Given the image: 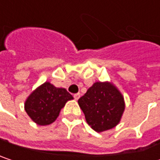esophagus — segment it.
<instances>
[{
  "mask_svg": "<svg viewBox=\"0 0 160 160\" xmlns=\"http://www.w3.org/2000/svg\"><path fill=\"white\" fill-rule=\"evenodd\" d=\"M80 97V92H78V93H75L74 94V98H75V100H79V98Z\"/></svg>",
  "mask_w": 160,
  "mask_h": 160,
  "instance_id": "obj_1",
  "label": "esophagus"
}]
</instances>
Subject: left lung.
<instances>
[{
  "label": "left lung",
  "instance_id": "obj_1",
  "mask_svg": "<svg viewBox=\"0 0 160 160\" xmlns=\"http://www.w3.org/2000/svg\"><path fill=\"white\" fill-rule=\"evenodd\" d=\"M78 103L87 123L97 132L116 127L125 110L122 93L109 81L94 82Z\"/></svg>",
  "mask_w": 160,
  "mask_h": 160
}]
</instances>
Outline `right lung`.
I'll list each match as a JSON object with an SVG mask.
<instances>
[{"instance_id":"1","label":"right lung","mask_w":160,"mask_h":160,"mask_svg":"<svg viewBox=\"0 0 160 160\" xmlns=\"http://www.w3.org/2000/svg\"><path fill=\"white\" fill-rule=\"evenodd\" d=\"M73 96L65 89L46 81L37 87L26 99L25 110L38 125L45 126L55 121L66 103Z\"/></svg>"}]
</instances>
